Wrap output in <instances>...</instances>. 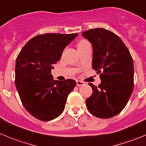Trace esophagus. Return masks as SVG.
I'll return each instance as SVG.
<instances>
[{
  "label": "esophagus",
  "mask_w": 146,
  "mask_h": 146,
  "mask_svg": "<svg viewBox=\"0 0 146 146\" xmlns=\"http://www.w3.org/2000/svg\"><path fill=\"white\" fill-rule=\"evenodd\" d=\"M76 84H77V86H82V85H83L85 84V82L80 81V80H77L76 81Z\"/></svg>",
  "instance_id": "obj_1"
}]
</instances>
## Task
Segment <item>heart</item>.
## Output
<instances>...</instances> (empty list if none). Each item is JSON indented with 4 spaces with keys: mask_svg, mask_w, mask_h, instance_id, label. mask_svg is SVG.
<instances>
[{
    "mask_svg": "<svg viewBox=\"0 0 146 146\" xmlns=\"http://www.w3.org/2000/svg\"><path fill=\"white\" fill-rule=\"evenodd\" d=\"M89 44L90 43L88 42V41L82 40V41H80V42H79V43L78 44V48H79V47L83 46H85V45Z\"/></svg>",
    "mask_w": 146,
    "mask_h": 146,
    "instance_id": "obj_1",
    "label": "heart"
}]
</instances>
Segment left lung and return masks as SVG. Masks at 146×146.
I'll use <instances>...</instances> for the list:
<instances>
[{
  "label": "left lung",
  "mask_w": 146,
  "mask_h": 146,
  "mask_svg": "<svg viewBox=\"0 0 146 146\" xmlns=\"http://www.w3.org/2000/svg\"><path fill=\"white\" fill-rule=\"evenodd\" d=\"M93 48L92 68L100 73L98 87L89 83L92 94L86 100L90 112L108 119L119 114L133 89V62L130 52L120 37L103 28L82 32Z\"/></svg>",
  "instance_id": "8db88e82"
}]
</instances>
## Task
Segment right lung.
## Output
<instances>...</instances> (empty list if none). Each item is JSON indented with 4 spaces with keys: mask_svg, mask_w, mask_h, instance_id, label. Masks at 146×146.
Returning <instances> with one entry per match:
<instances>
[{
    "mask_svg": "<svg viewBox=\"0 0 146 146\" xmlns=\"http://www.w3.org/2000/svg\"><path fill=\"white\" fill-rule=\"evenodd\" d=\"M78 33L39 35L31 39L17 56L15 86L26 110L41 121H50L64 111L69 93L76 87L72 79L54 80L53 65Z\"/></svg>",
    "mask_w": 146,
    "mask_h": 146,
    "instance_id": "obj_1",
    "label": "right lung"
}]
</instances>
